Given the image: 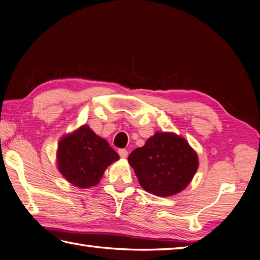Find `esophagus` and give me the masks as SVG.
<instances>
[{"mask_svg": "<svg viewBox=\"0 0 260 260\" xmlns=\"http://www.w3.org/2000/svg\"><path fill=\"white\" fill-rule=\"evenodd\" d=\"M119 155L121 158H126L128 157V151H126L125 149H119Z\"/></svg>", "mask_w": 260, "mask_h": 260, "instance_id": "1", "label": "esophagus"}]
</instances>
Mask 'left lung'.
<instances>
[{
    "label": "left lung",
    "instance_id": "8db88e82",
    "mask_svg": "<svg viewBox=\"0 0 260 260\" xmlns=\"http://www.w3.org/2000/svg\"><path fill=\"white\" fill-rule=\"evenodd\" d=\"M128 161L141 187L157 197L181 192L199 167L197 152L188 142L167 132H157L149 138L144 147L130 153Z\"/></svg>",
    "mask_w": 260,
    "mask_h": 260
}]
</instances>
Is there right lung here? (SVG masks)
I'll use <instances>...</instances> for the list:
<instances>
[{
    "mask_svg": "<svg viewBox=\"0 0 260 260\" xmlns=\"http://www.w3.org/2000/svg\"><path fill=\"white\" fill-rule=\"evenodd\" d=\"M119 159V155L102 139L83 125L74 134L63 137L57 151L58 169L68 182L77 187L96 185L105 168Z\"/></svg>",
    "mask_w": 260,
    "mask_h": 260,
    "instance_id": "1",
    "label": "right lung"
}]
</instances>
